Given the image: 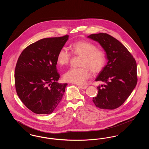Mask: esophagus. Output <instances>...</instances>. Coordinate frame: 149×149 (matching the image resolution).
Segmentation results:
<instances>
[{
  "label": "esophagus",
  "instance_id": "esophagus-1",
  "mask_svg": "<svg viewBox=\"0 0 149 149\" xmlns=\"http://www.w3.org/2000/svg\"><path fill=\"white\" fill-rule=\"evenodd\" d=\"M79 87H80L81 89H85L86 88H87V86L86 85H79Z\"/></svg>",
  "mask_w": 149,
  "mask_h": 149
}]
</instances>
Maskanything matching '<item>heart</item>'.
<instances>
[{"instance_id": "1", "label": "heart", "mask_w": 149, "mask_h": 149, "mask_svg": "<svg viewBox=\"0 0 149 149\" xmlns=\"http://www.w3.org/2000/svg\"><path fill=\"white\" fill-rule=\"evenodd\" d=\"M71 54L81 56L80 68H70L64 74L66 81L81 84L91 75L90 68L93 72H98L104 67L106 58L104 52L97 49L96 45L89 41H79L73 43L70 46ZM71 54L63 47L59 50L57 55V62L61 65L68 64L71 58Z\"/></svg>"}]
</instances>
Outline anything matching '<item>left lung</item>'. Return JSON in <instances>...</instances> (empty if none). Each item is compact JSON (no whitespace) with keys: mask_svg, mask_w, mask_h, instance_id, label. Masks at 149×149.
<instances>
[{"mask_svg":"<svg viewBox=\"0 0 149 149\" xmlns=\"http://www.w3.org/2000/svg\"><path fill=\"white\" fill-rule=\"evenodd\" d=\"M87 37L99 43L108 60L95 79L104 84L97 87L98 93L93 102L101 109H116L127 99L137 84L136 62L125 46L112 36L100 33Z\"/></svg>","mask_w":149,"mask_h":149,"instance_id":"8db88e82","label":"left lung"}]
</instances>
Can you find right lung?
I'll return each instance as SVG.
<instances>
[{"instance_id": "add662e5", "label": "right lung", "mask_w": 149, "mask_h": 149, "mask_svg": "<svg viewBox=\"0 0 149 149\" xmlns=\"http://www.w3.org/2000/svg\"><path fill=\"white\" fill-rule=\"evenodd\" d=\"M69 36L41 39L22 51L15 69L17 93L36 114H50L56 108L68 85L59 84L57 55Z\"/></svg>"}]
</instances>
